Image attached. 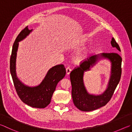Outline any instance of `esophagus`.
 <instances>
[{
    "label": "esophagus",
    "mask_w": 132,
    "mask_h": 132,
    "mask_svg": "<svg viewBox=\"0 0 132 132\" xmlns=\"http://www.w3.org/2000/svg\"><path fill=\"white\" fill-rule=\"evenodd\" d=\"M66 70L67 74H68V75H69V74H70V72H71V69H70V67H68V68L66 69Z\"/></svg>",
    "instance_id": "obj_1"
}]
</instances>
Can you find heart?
Returning a JSON list of instances; mask_svg holds the SVG:
<instances>
[{"mask_svg": "<svg viewBox=\"0 0 132 132\" xmlns=\"http://www.w3.org/2000/svg\"><path fill=\"white\" fill-rule=\"evenodd\" d=\"M84 42V40H82L80 43V42H76L73 43L72 44V47L73 48H76L79 45L82 44ZM88 55V50H84L82 52H78V53L76 55L74 56V60L75 61L76 63H80L81 61H82L84 59L86 58Z\"/></svg>", "mask_w": 132, "mask_h": 132, "instance_id": "b5f03b06", "label": "heart"}]
</instances>
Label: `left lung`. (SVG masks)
Masks as SVG:
<instances>
[{"label": "left lung", "instance_id": "1", "mask_svg": "<svg viewBox=\"0 0 132 132\" xmlns=\"http://www.w3.org/2000/svg\"><path fill=\"white\" fill-rule=\"evenodd\" d=\"M111 44L121 51L120 47L114 37L112 38ZM103 57L109 59L112 62V73L109 84L106 90L102 94H89L83 84V73L89 70L90 66H93L98 60ZM121 63L122 58L119 54L116 52H110L89 57L81 62L80 66L74 68L70 73V78L72 86L71 95L76 107L81 111H90L105 106L111 99L120 81L122 73Z\"/></svg>", "mask_w": 132, "mask_h": 132}]
</instances>
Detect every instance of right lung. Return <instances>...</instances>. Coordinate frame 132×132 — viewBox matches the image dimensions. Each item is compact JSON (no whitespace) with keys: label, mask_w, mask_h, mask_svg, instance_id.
Instances as JSON below:
<instances>
[{"label":"right lung","mask_w":132,"mask_h":132,"mask_svg":"<svg viewBox=\"0 0 132 132\" xmlns=\"http://www.w3.org/2000/svg\"><path fill=\"white\" fill-rule=\"evenodd\" d=\"M27 26L20 33L14 43L10 57V69L14 85L20 99L28 106L43 109L51 102L52 96L59 81L65 76L66 69L63 64H58L50 69L40 85L30 87L25 85L16 77V58L18 42L27 36L32 30H29Z\"/></svg>","instance_id":"add662e5"}]
</instances>
